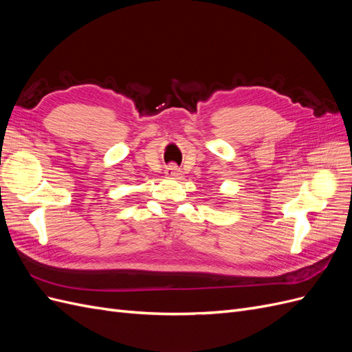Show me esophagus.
<instances>
[{"label":"esophagus","instance_id":"34e87169","mask_svg":"<svg viewBox=\"0 0 352 352\" xmlns=\"http://www.w3.org/2000/svg\"><path fill=\"white\" fill-rule=\"evenodd\" d=\"M166 177L167 179H180L182 177V173H180V168L175 164H170L166 167Z\"/></svg>","mask_w":352,"mask_h":352}]
</instances>
